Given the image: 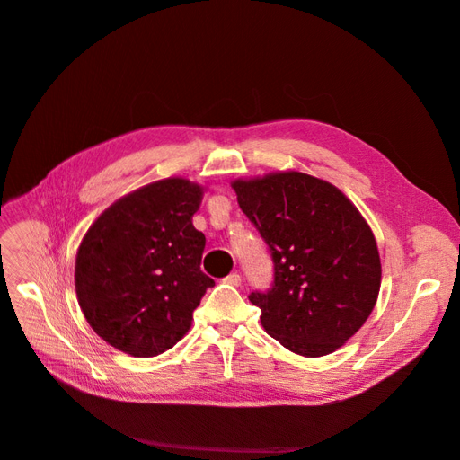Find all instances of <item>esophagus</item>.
Returning a JSON list of instances; mask_svg holds the SVG:
<instances>
[{"instance_id":"1","label":"esophagus","mask_w":460,"mask_h":460,"mask_svg":"<svg viewBox=\"0 0 460 460\" xmlns=\"http://www.w3.org/2000/svg\"><path fill=\"white\" fill-rule=\"evenodd\" d=\"M225 282L230 284V286H240V284H242V276H240L238 272H232V274H228V276L225 278Z\"/></svg>"}]
</instances>
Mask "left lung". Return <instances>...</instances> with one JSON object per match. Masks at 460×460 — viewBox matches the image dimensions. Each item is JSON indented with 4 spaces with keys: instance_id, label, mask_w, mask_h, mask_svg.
<instances>
[{
    "instance_id": "obj_1",
    "label": "left lung",
    "mask_w": 460,
    "mask_h": 460,
    "mask_svg": "<svg viewBox=\"0 0 460 460\" xmlns=\"http://www.w3.org/2000/svg\"><path fill=\"white\" fill-rule=\"evenodd\" d=\"M232 188L274 261L272 288L249 296L264 332L303 357L340 349L380 294L382 264L368 222L343 191L305 172L238 178Z\"/></svg>"
}]
</instances>
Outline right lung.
I'll use <instances>...</instances> for the list:
<instances>
[{"label": "right lung", "mask_w": 460, "mask_h": 460, "mask_svg": "<svg viewBox=\"0 0 460 460\" xmlns=\"http://www.w3.org/2000/svg\"><path fill=\"white\" fill-rule=\"evenodd\" d=\"M205 188L164 178L130 191L82 238L75 286L93 332L132 357H155L182 340L213 278L201 272L205 235L191 217Z\"/></svg>", "instance_id": "add662e5"}]
</instances>
